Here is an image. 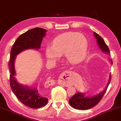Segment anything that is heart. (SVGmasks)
<instances>
[{"label": "heart", "instance_id": "1", "mask_svg": "<svg viewBox=\"0 0 121 121\" xmlns=\"http://www.w3.org/2000/svg\"><path fill=\"white\" fill-rule=\"evenodd\" d=\"M87 48V40L83 35L76 32L65 33L54 38L51 47H46L45 56L48 60H53L63 54L68 62L78 63L86 56Z\"/></svg>", "mask_w": 121, "mask_h": 121}]
</instances>
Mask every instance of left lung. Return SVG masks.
<instances>
[{"label":"left lung","mask_w":121,"mask_h":121,"mask_svg":"<svg viewBox=\"0 0 121 121\" xmlns=\"http://www.w3.org/2000/svg\"><path fill=\"white\" fill-rule=\"evenodd\" d=\"M94 37L96 39L97 44L99 47V48L101 49L102 52L105 54L110 55L109 48L105 43L104 39L95 32L93 33ZM111 63L112 64V60L109 59ZM111 80V74H109V80L107 83V84L105 88L98 94L94 95H87L86 94L81 93H78L74 94L72 98L69 99V102L70 105L72 107L77 109H82V110H86V109H90L93 108L95 105H96L99 102V101L103 98V95L106 91L107 87L110 83Z\"/></svg>","instance_id":"left-lung-1"}]
</instances>
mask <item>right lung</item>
<instances>
[{
  "instance_id": "obj_1",
  "label": "right lung",
  "mask_w": 121,
  "mask_h": 121,
  "mask_svg": "<svg viewBox=\"0 0 121 121\" xmlns=\"http://www.w3.org/2000/svg\"><path fill=\"white\" fill-rule=\"evenodd\" d=\"M47 30L42 28H33L27 31L17 38L10 51L9 62L10 75V84L12 91L17 99L26 106L32 108H39L46 105L48 99L43 97L38 91L37 87L28 86L18 83L16 80L15 60L20 52L27 49H40L43 38L46 35Z\"/></svg>"
}]
</instances>
